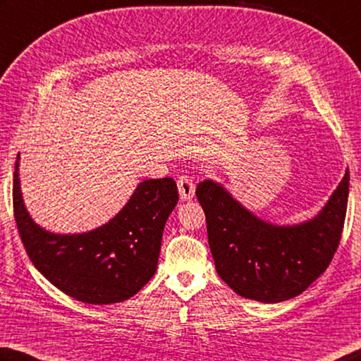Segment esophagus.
<instances>
[{"mask_svg": "<svg viewBox=\"0 0 361 361\" xmlns=\"http://www.w3.org/2000/svg\"><path fill=\"white\" fill-rule=\"evenodd\" d=\"M178 192H180V199L183 202H188V200H191L194 197L195 186H194V181L189 178V176H180Z\"/></svg>", "mask_w": 361, "mask_h": 361, "instance_id": "1", "label": "esophagus"}]
</instances>
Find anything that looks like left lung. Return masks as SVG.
<instances>
[{
    "label": "left lung",
    "mask_w": 361,
    "mask_h": 361,
    "mask_svg": "<svg viewBox=\"0 0 361 361\" xmlns=\"http://www.w3.org/2000/svg\"><path fill=\"white\" fill-rule=\"evenodd\" d=\"M195 194L221 279L240 297L281 303L305 292L330 265L344 227L349 169L322 209L298 224L259 218L219 181L199 183Z\"/></svg>",
    "instance_id": "1"
}]
</instances>
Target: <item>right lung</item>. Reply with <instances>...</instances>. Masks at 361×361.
<instances>
[{"label": "right lung", "mask_w": 361, "mask_h": 361, "mask_svg": "<svg viewBox=\"0 0 361 361\" xmlns=\"http://www.w3.org/2000/svg\"><path fill=\"white\" fill-rule=\"evenodd\" d=\"M20 153L14 172L18 233L36 270L69 297L90 305L128 300L154 276L162 232L178 203L172 178L137 185L106 224L82 233H54L31 218L20 188Z\"/></svg>", "instance_id": "right-lung-1"}]
</instances>
